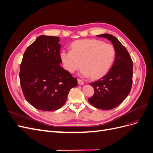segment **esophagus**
<instances>
[{"label": "esophagus", "instance_id": "34e87169", "mask_svg": "<svg viewBox=\"0 0 153 153\" xmlns=\"http://www.w3.org/2000/svg\"><path fill=\"white\" fill-rule=\"evenodd\" d=\"M78 84H79L80 85H84L85 83H84V82H83L82 80H80V79H78Z\"/></svg>", "mask_w": 153, "mask_h": 153}]
</instances>
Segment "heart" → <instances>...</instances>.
Returning <instances> with one entry per match:
<instances>
[{"label": "heart", "instance_id": "heart-1", "mask_svg": "<svg viewBox=\"0 0 153 153\" xmlns=\"http://www.w3.org/2000/svg\"><path fill=\"white\" fill-rule=\"evenodd\" d=\"M71 48V50H62L61 53L64 68L74 73L82 66V75L92 79L106 75L115 57L114 46L98 39L77 40L72 43Z\"/></svg>", "mask_w": 153, "mask_h": 153}]
</instances>
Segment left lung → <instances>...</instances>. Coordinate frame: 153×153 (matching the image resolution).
I'll list each match as a JSON object with an SVG mask.
<instances>
[{"label": "left lung", "instance_id": "left-lung-1", "mask_svg": "<svg viewBox=\"0 0 153 153\" xmlns=\"http://www.w3.org/2000/svg\"><path fill=\"white\" fill-rule=\"evenodd\" d=\"M111 41L115 49V60L106 75L90 85L94 89L89 102L94 107L111 110L121 104L129 94L133 83V61L126 48L115 36L98 35Z\"/></svg>", "mask_w": 153, "mask_h": 153}]
</instances>
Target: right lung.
Here are the masks:
<instances>
[{"label":"right lung","instance_id":"right-lung-1","mask_svg":"<svg viewBox=\"0 0 153 153\" xmlns=\"http://www.w3.org/2000/svg\"><path fill=\"white\" fill-rule=\"evenodd\" d=\"M59 37L40 36L26 49L20 64V80L25 98L36 108L53 111L66 103L77 79L59 65Z\"/></svg>","mask_w":153,"mask_h":153}]
</instances>
